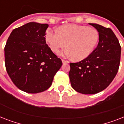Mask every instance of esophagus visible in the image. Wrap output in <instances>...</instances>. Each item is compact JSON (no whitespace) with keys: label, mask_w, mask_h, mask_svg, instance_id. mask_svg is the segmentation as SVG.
Instances as JSON below:
<instances>
[{"label":"esophagus","mask_w":124,"mask_h":124,"mask_svg":"<svg viewBox=\"0 0 124 124\" xmlns=\"http://www.w3.org/2000/svg\"><path fill=\"white\" fill-rule=\"evenodd\" d=\"M62 63L64 64H68L69 63V61H68V60H62Z\"/></svg>","instance_id":"obj_1"}]
</instances>
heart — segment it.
I'll list each match as a JSON object with an SVG mask.
<instances>
[{"label": "heart", "instance_id": "b5f03b06", "mask_svg": "<svg viewBox=\"0 0 124 124\" xmlns=\"http://www.w3.org/2000/svg\"><path fill=\"white\" fill-rule=\"evenodd\" d=\"M99 33L94 28L85 26L69 24L57 30H48L46 39L51 49L57 52L61 48L68 47L60 53L64 57H75L83 60L89 56L99 41Z\"/></svg>", "mask_w": 124, "mask_h": 124}]
</instances>
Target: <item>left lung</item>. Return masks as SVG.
Returning a JSON list of instances; mask_svg holds the SVG:
<instances>
[{
	"instance_id": "left-lung-1",
	"label": "left lung",
	"mask_w": 124,
	"mask_h": 124,
	"mask_svg": "<svg viewBox=\"0 0 124 124\" xmlns=\"http://www.w3.org/2000/svg\"><path fill=\"white\" fill-rule=\"evenodd\" d=\"M99 33V42L91 54L77 63H70L69 72L72 87L85 94L104 90L115 77L119 68L121 47L110 28L89 24Z\"/></svg>"
}]
</instances>
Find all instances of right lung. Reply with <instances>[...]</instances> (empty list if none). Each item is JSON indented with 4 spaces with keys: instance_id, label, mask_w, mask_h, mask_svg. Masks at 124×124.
Instances as JSON below:
<instances>
[{
    "instance_id": "right-lung-1",
    "label": "right lung",
    "mask_w": 124,
    "mask_h": 124,
    "mask_svg": "<svg viewBox=\"0 0 124 124\" xmlns=\"http://www.w3.org/2000/svg\"><path fill=\"white\" fill-rule=\"evenodd\" d=\"M47 24L29 22L14 29L4 47L5 66L19 89L38 93L51 85L62 65L46 44Z\"/></svg>"
}]
</instances>
